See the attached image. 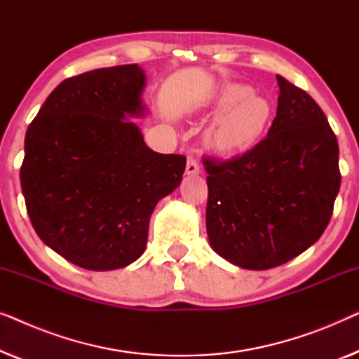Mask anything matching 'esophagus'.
<instances>
[{
  "label": "esophagus",
  "mask_w": 359,
  "mask_h": 359,
  "mask_svg": "<svg viewBox=\"0 0 359 359\" xmlns=\"http://www.w3.org/2000/svg\"><path fill=\"white\" fill-rule=\"evenodd\" d=\"M199 173H201V168H199L198 161H196V158H193V156H188V163H186V175L196 176Z\"/></svg>",
  "instance_id": "obj_1"
}]
</instances>
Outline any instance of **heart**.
<instances>
[{
    "instance_id": "obj_1",
    "label": "heart",
    "mask_w": 359,
    "mask_h": 359,
    "mask_svg": "<svg viewBox=\"0 0 359 359\" xmlns=\"http://www.w3.org/2000/svg\"><path fill=\"white\" fill-rule=\"evenodd\" d=\"M214 104L222 112L209 132V142L220 154H238L257 144L273 116L266 97L238 83L224 86Z\"/></svg>"
}]
</instances>
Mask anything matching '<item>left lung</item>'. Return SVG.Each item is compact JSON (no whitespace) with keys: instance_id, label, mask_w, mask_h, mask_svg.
I'll list each match as a JSON object with an SVG mask.
<instances>
[{"instance_id":"1","label":"left lung","mask_w":359,"mask_h":359,"mask_svg":"<svg viewBox=\"0 0 359 359\" xmlns=\"http://www.w3.org/2000/svg\"><path fill=\"white\" fill-rule=\"evenodd\" d=\"M268 137L227 161L204 158L210 247L235 266L269 269L320 238L340 191L338 142L320 106L276 75Z\"/></svg>"}]
</instances>
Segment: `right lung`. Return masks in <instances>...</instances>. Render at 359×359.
I'll use <instances>...</instances> for the list:
<instances>
[{
	"mask_svg": "<svg viewBox=\"0 0 359 359\" xmlns=\"http://www.w3.org/2000/svg\"><path fill=\"white\" fill-rule=\"evenodd\" d=\"M147 75L121 65L68 78L53 90L24 140L21 188L47 247L91 271L142 257L150 215L178 188L183 155L156 154L130 117H144Z\"/></svg>",
	"mask_w": 359,
	"mask_h": 359,
	"instance_id": "1",
	"label": "right lung"
}]
</instances>
